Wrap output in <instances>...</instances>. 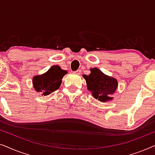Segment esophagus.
<instances>
[{
	"mask_svg": "<svg viewBox=\"0 0 155 155\" xmlns=\"http://www.w3.org/2000/svg\"><path fill=\"white\" fill-rule=\"evenodd\" d=\"M74 73L77 74V75H80V74L81 73V71H80V70H78V71L74 72Z\"/></svg>",
	"mask_w": 155,
	"mask_h": 155,
	"instance_id": "obj_1",
	"label": "esophagus"
}]
</instances>
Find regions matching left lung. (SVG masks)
I'll use <instances>...</instances> for the list:
<instances>
[{
	"instance_id": "obj_1",
	"label": "left lung",
	"mask_w": 155,
	"mask_h": 155,
	"mask_svg": "<svg viewBox=\"0 0 155 155\" xmlns=\"http://www.w3.org/2000/svg\"><path fill=\"white\" fill-rule=\"evenodd\" d=\"M86 80L87 90L96 99L101 102L109 101L114 99L112 97L118 87V81L115 78L105 75L97 68H90V75H83Z\"/></svg>"
}]
</instances>
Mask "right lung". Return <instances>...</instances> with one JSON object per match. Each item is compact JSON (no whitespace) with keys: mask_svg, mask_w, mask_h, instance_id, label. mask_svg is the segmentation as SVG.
<instances>
[{"mask_svg":"<svg viewBox=\"0 0 155 155\" xmlns=\"http://www.w3.org/2000/svg\"><path fill=\"white\" fill-rule=\"evenodd\" d=\"M68 71L61 69L58 65H53L41 75H35L32 78L33 87L42 96H47L58 90L62 83V79Z\"/></svg>","mask_w":155,"mask_h":155,"instance_id":"right-lung-1","label":"right lung"}]
</instances>
